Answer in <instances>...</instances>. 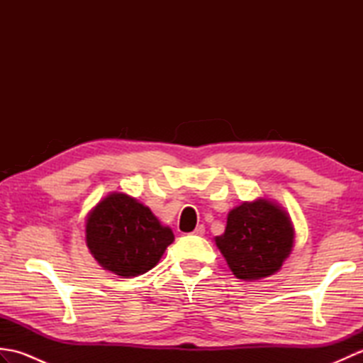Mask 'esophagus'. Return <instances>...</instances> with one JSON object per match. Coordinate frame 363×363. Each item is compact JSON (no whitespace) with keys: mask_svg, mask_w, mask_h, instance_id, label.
Masks as SVG:
<instances>
[{"mask_svg":"<svg viewBox=\"0 0 363 363\" xmlns=\"http://www.w3.org/2000/svg\"><path fill=\"white\" fill-rule=\"evenodd\" d=\"M194 234L195 235H198V237H203L204 234H206V229H204V226L201 225V226H198L195 230H194Z\"/></svg>","mask_w":363,"mask_h":363,"instance_id":"esophagus-1","label":"esophagus"}]
</instances>
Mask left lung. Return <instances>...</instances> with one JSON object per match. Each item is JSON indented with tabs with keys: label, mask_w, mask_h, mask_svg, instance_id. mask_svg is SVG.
Listing matches in <instances>:
<instances>
[{
	"label": "left lung",
	"mask_w": 363,
	"mask_h": 363,
	"mask_svg": "<svg viewBox=\"0 0 363 363\" xmlns=\"http://www.w3.org/2000/svg\"><path fill=\"white\" fill-rule=\"evenodd\" d=\"M293 226L279 206L267 199L243 203L228 215L225 234L215 243L238 279L276 273L293 248Z\"/></svg>",
	"instance_id": "obj_1"
}]
</instances>
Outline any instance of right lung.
I'll list each match as a JSON object with an SVG mask.
<instances>
[{"instance_id": "add662e5", "label": "right lung", "mask_w": 363, "mask_h": 363, "mask_svg": "<svg viewBox=\"0 0 363 363\" xmlns=\"http://www.w3.org/2000/svg\"><path fill=\"white\" fill-rule=\"evenodd\" d=\"M173 240L172 229L162 226L148 207L123 194L104 198L86 223L90 252L99 265L123 277L148 272Z\"/></svg>"}]
</instances>
